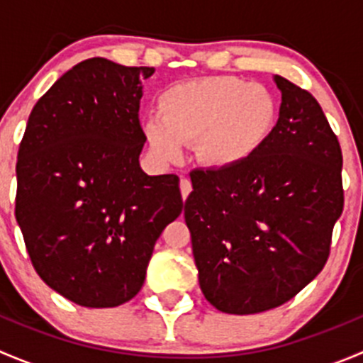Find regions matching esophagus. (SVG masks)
Returning a JSON list of instances; mask_svg holds the SVG:
<instances>
[{"instance_id":"34e87169","label":"esophagus","mask_w":363,"mask_h":363,"mask_svg":"<svg viewBox=\"0 0 363 363\" xmlns=\"http://www.w3.org/2000/svg\"><path fill=\"white\" fill-rule=\"evenodd\" d=\"M191 189H193L191 181H189V179H186V177H182L181 179V195H182V200L188 199V195H189V193H191Z\"/></svg>"}]
</instances>
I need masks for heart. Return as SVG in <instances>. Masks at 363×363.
<instances>
[{"mask_svg": "<svg viewBox=\"0 0 363 363\" xmlns=\"http://www.w3.org/2000/svg\"><path fill=\"white\" fill-rule=\"evenodd\" d=\"M160 117L144 121V137L156 160L177 161L182 144L195 145L196 158L211 168L246 161L269 137L276 101L262 84L237 77H205L161 91Z\"/></svg>", "mask_w": 363, "mask_h": 363, "instance_id": "1", "label": "heart"}]
</instances>
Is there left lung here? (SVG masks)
Instances as JSON below:
<instances>
[{"instance_id":"obj_1","label":"left lung","mask_w":363,"mask_h":363,"mask_svg":"<svg viewBox=\"0 0 363 363\" xmlns=\"http://www.w3.org/2000/svg\"><path fill=\"white\" fill-rule=\"evenodd\" d=\"M277 124L232 168L193 170L184 203L202 294L255 314L291 300L323 270L342 214V152L309 91L274 75Z\"/></svg>"}]
</instances>
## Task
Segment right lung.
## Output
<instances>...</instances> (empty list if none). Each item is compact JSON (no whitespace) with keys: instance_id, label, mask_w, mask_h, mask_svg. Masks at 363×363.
<instances>
[{"instance_id":"obj_1","label":"right lung","mask_w":363,"mask_h":363,"mask_svg":"<svg viewBox=\"0 0 363 363\" xmlns=\"http://www.w3.org/2000/svg\"><path fill=\"white\" fill-rule=\"evenodd\" d=\"M152 73L91 57L29 113L16 219L36 274L79 306L133 298L156 240L184 207L177 175H147L138 163L142 80Z\"/></svg>"}]
</instances>
